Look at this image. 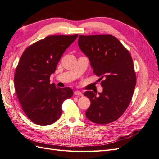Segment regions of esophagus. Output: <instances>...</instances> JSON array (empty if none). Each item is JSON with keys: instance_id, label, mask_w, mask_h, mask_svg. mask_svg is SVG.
Wrapping results in <instances>:
<instances>
[{"instance_id": "34e87169", "label": "esophagus", "mask_w": 159, "mask_h": 159, "mask_svg": "<svg viewBox=\"0 0 159 159\" xmlns=\"http://www.w3.org/2000/svg\"><path fill=\"white\" fill-rule=\"evenodd\" d=\"M74 93V95H78V96H83V94L81 93V92L80 91H75Z\"/></svg>"}]
</instances>
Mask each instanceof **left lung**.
Returning <instances> with one entry per match:
<instances>
[{"label":"left lung","instance_id":"1","mask_svg":"<svg viewBox=\"0 0 159 159\" xmlns=\"http://www.w3.org/2000/svg\"><path fill=\"white\" fill-rule=\"evenodd\" d=\"M78 45L90 61L103 88L98 95L85 91L91 102L85 112L89 121L104 125L117 120L128 107L136 85L131 54L111 34L79 36Z\"/></svg>","mask_w":159,"mask_h":159}]
</instances>
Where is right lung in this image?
I'll use <instances>...</instances> for the list:
<instances>
[{
  "instance_id": "obj_1",
  "label": "right lung",
  "mask_w": 159,
  "mask_h": 159,
  "mask_svg": "<svg viewBox=\"0 0 159 159\" xmlns=\"http://www.w3.org/2000/svg\"><path fill=\"white\" fill-rule=\"evenodd\" d=\"M49 36L24 51L14 77V88L22 109L33 123L44 126L56 122L62 113V103L73 95L70 88L50 84V77L66 50L78 37Z\"/></svg>"
}]
</instances>
